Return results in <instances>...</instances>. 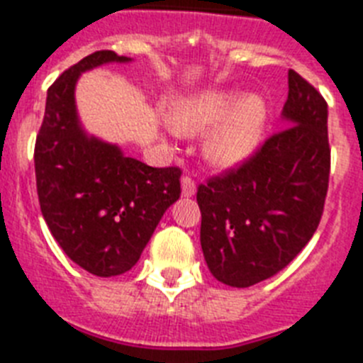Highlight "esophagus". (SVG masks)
I'll use <instances>...</instances> for the list:
<instances>
[{"label":"esophagus","instance_id":"obj_1","mask_svg":"<svg viewBox=\"0 0 363 363\" xmlns=\"http://www.w3.org/2000/svg\"><path fill=\"white\" fill-rule=\"evenodd\" d=\"M196 193V184H194V179L191 178V176H184L182 178V194L184 196H193V194Z\"/></svg>","mask_w":363,"mask_h":363}]
</instances>
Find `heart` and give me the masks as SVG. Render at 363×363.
Here are the masks:
<instances>
[{
	"instance_id": "1",
	"label": "heart",
	"mask_w": 363,
	"mask_h": 363,
	"mask_svg": "<svg viewBox=\"0 0 363 363\" xmlns=\"http://www.w3.org/2000/svg\"><path fill=\"white\" fill-rule=\"evenodd\" d=\"M267 104L259 94L239 98L230 92H200L182 98L172 106L170 125L178 133L200 135L203 139V157L220 170L242 164L262 143L267 124Z\"/></svg>"
}]
</instances>
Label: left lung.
Masks as SVG:
<instances>
[{
	"label": "left lung",
	"instance_id": "8db88e82",
	"mask_svg": "<svg viewBox=\"0 0 363 363\" xmlns=\"http://www.w3.org/2000/svg\"><path fill=\"white\" fill-rule=\"evenodd\" d=\"M271 135L238 169L199 185L200 245L218 282L250 287L293 262L315 233L325 208L330 146L328 107L295 70Z\"/></svg>",
	"mask_w": 363,
	"mask_h": 363
}]
</instances>
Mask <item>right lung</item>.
Instances as JSON below:
<instances>
[{
	"label": "right lung",
	"instance_id": "right-lung-1",
	"mask_svg": "<svg viewBox=\"0 0 363 363\" xmlns=\"http://www.w3.org/2000/svg\"><path fill=\"white\" fill-rule=\"evenodd\" d=\"M130 61L101 50L68 68L48 89L35 145L37 193L48 228L72 262L101 278L139 262L163 213L182 194L178 167H148L81 128L74 96L81 74Z\"/></svg>",
	"mask_w": 363,
	"mask_h": 363
}]
</instances>
